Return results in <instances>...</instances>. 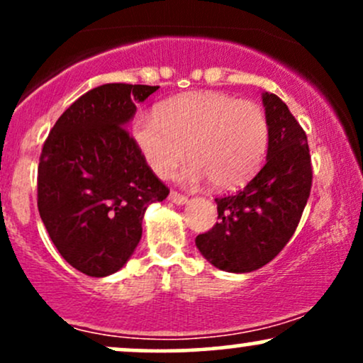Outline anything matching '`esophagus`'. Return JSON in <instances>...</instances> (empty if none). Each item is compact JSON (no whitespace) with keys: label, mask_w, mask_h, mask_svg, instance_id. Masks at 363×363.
Here are the masks:
<instances>
[{"label":"esophagus","mask_w":363,"mask_h":363,"mask_svg":"<svg viewBox=\"0 0 363 363\" xmlns=\"http://www.w3.org/2000/svg\"><path fill=\"white\" fill-rule=\"evenodd\" d=\"M169 201H172L174 205H186V203H187V198H186V196H182V194L176 193V191H170V194H169Z\"/></svg>","instance_id":"obj_1"}]
</instances>
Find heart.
Instances as JSON below:
<instances>
[{"mask_svg":"<svg viewBox=\"0 0 363 363\" xmlns=\"http://www.w3.org/2000/svg\"><path fill=\"white\" fill-rule=\"evenodd\" d=\"M131 138L158 177H169L187 155L182 179H210L220 191L240 187L261 167L268 152L269 124L251 101L223 91H191L160 104L157 114H138Z\"/></svg>","mask_w":363,"mask_h":363,"instance_id":"heart-1","label":"heart"}]
</instances>
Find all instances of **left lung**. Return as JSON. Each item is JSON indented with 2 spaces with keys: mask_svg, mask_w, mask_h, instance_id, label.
I'll return each instance as SVG.
<instances>
[{
  "mask_svg": "<svg viewBox=\"0 0 363 363\" xmlns=\"http://www.w3.org/2000/svg\"><path fill=\"white\" fill-rule=\"evenodd\" d=\"M269 124L266 164L234 196L216 198L218 222L196 237V247L215 268L251 273L285 247L297 228L312 186L307 136L278 95L264 91Z\"/></svg>",
  "mask_w": 363,
  "mask_h": 363,
  "instance_id": "left-lung-1",
  "label": "left lung"
}]
</instances>
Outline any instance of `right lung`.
Returning <instances> with one entry per match:
<instances>
[{
    "label": "right lung",
    "instance_id": "right-lung-1",
    "mask_svg": "<svg viewBox=\"0 0 363 363\" xmlns=\"http://www.w3.org/2000/svg\"><path fill=\"white\" fill-rule=\"evenodd\" d=\"M157 90L106 83L86 91L44 143L37 172L40 218L66 262L89 277H109L126 264L147 208L169 196L126 129L136 104Z\"/></svg>",
    "mask_w": 363,
    "mask_h": 363
}]
</instances>
